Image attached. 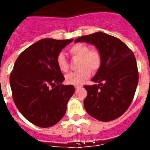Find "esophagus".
Segmentation results:
<instances>
[{
  "instance_id": "34e87169",
  "label": "esophagus",
  "mask_w": 150,
  "mask_h": 150,
  "mask_svg": "<svg viewBox=\"0 0 150 150\" xmlns=\"http://www.w3.org/2000/svg\"><path fill=\"white\" fill-rule=\"evenodd\" d=\"M75 88H76V89H77V88H80V87H81V86H75Z\"/></svg>"
}]
</instances>
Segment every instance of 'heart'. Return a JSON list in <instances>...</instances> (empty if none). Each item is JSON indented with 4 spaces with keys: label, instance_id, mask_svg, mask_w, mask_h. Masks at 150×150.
Segmentation results:
<instances>
[{
    "label": "heart",
    "instance_id": "obj_1",
    "mask_svg": "<svg viewBox=\"0 0 150 150\" xmlns=\"http://www.w3.org/2000/svg\"><path fill=\"white\" fill-rule=\"evenodd\" d=\"M69 52L72 56L79 58V69L75 72L69 73L65 76L67 84L79 85L89 77L91 71H98L102 64V56L100 51L96 49L89 50V46L84 43H76L69 49ZM57 65L62 72L68 71V62L62 53H59L56 59Z\"/></svg>",
    "mask_w": 150,
    "mask_h": 150
}]
</instances>
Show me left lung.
Returning <instances> with one entry per match:
<instances>
[{"label": "left lung", "instance_id": "8db88e82", "mask_svg": "<svg viewBox=\"0 0 150 150\" xmlns=\"http://www.w3.org/2000/svg\"><path fill=\"white\" fill-rule=\"evenodd\" d=\"M95 46L102 64L91 81L84 86V107L88 114L102 122L114 120L128 110L138 83V71L132 51L120 39L103 32L82 36L75 40Z\"/></svg>", "mask_w": 150, "mask_h": 150}]
</instances>
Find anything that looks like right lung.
Listing matches in <instances>:
<instances>
[{
    "mask_svg": "<svg viewBox=\"0 0 150 150\" xmlns=\"http://www.w3.org/2000/svg\"><path fill=\"white\" fill-rule=\"evenodd\" d=\"M74 40L45 38L24 50L14 64L10 83L16 106L30 122L41 128L53 126L67 110L73 85L64 86L57 56Z\"/></svg>",
    "mask_w": 150,
    "mask_h": 150,
    "instance_id": "obj_1",
    "label": "right lung"
}]
</instances>
